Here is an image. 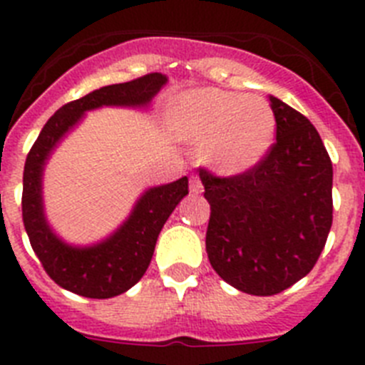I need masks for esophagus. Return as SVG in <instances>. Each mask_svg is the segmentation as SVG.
Wrapping results in <instances>:
<instances>
[{"mask_svg": "<svg viewBox=\"0 0 365 365\" xmlns=\"http://www.w3.org/2000/svg\"><path fill=\"white\" fill-rule=\"evenodd\" d=\"M202 190H205V186H202L201 179L197 175L190 177V192L197 195V193H202Z\"/></svg>", "mask_w": 365, "mask_h": 365, "instance_id": "esophagus-1", "label": "esophagus"}]
</instances>
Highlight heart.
Segmentation results:
<instances>
[{"mask_svg": "<svg viewBox=\"0 0 365 365\" xmlns=\"http://www.w3.org/2000/svg\"><path fill=\"white\" fill-rule=\"evenodd\" d=\"M172 130L182 140L206 143V163L221 173H243L270 150L276 117L269 102L221 89H195L172 104Z\"/></svg>", "mask_w": 365, "mask_h": 365, "instance_id": "obj_1", "label": "heart"}]
</instances>
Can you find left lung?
I'll list each match as a JSON object with an SVG mask.
<instances>
[{"instance_id": "8db88e82", "label": "left lung", "mask_w": 365, "mask_h": 365, "mask_svg": "<svg viewBox=\"0 0 365 365\" xmlns=\"http://www.w3.org/2000/svg\"><path fill=\"white\" fill-rule=\"evenodd\" d=\"M276 143L254 168L219 177L199 168L210 202L206 254L237 291L274 296L307 276L333 225V163L314 125L269 96Z\"/></svg>"}]
</instances>
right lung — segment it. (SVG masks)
<instances>
[{"label":"right lung","instance_id":"obj_1","mask_svg":"<svg viewBox=\"0 0 365 365\" xmlns=\"http://www.w3.org/2000/svg\"><path fill=\"white\" fill-rule=\"evenodd\" d=\"M164 83L166 76L150 73L130 82L100 87L82 98L73 100L47 120L29 151L21 195L25 230L45 272L66 291L83 298L106 299L131 289L150 267L164 222L180 199L188 195V177L148 190L138 199L130 219L109 240L95 247L74 248L58 240L45 221L41 205V172L45 160L58 140L86 111L100 106H146Z\"/></svg>","mask_w":365,"mask_h":365}]
</instances>
